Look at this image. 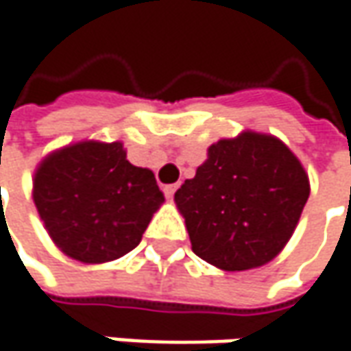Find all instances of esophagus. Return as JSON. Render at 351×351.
Returning a JSON list of instances; mask_svg holds the SVG:
<instances>
[{"mask_svg":"<svg viewBox=\"0 0 351 351\" xmlns=\"http://www.w3.org/2000/svg\"><path fill=\"white\" fill-rule=\"evenodd\" d=\"M162 192H165L167 198H173L176 192V184H165V186H162Z\"/></svg>","mask_w":351,"mask_h":351,"instance_id":"1","label":"esophagus"}]
</instances>
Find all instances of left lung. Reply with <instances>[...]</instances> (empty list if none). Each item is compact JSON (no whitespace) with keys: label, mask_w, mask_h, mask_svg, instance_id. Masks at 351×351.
Instances as JSON below:
<instances>
[{"label":"left lung","mask_w":351,"mask_h":351,"mask_svg":"<svg viewBox=\"0 0 351 351\" xmlns=\"http://www.w3.org/2000/svg\"><path fill=\"white\" fill-rule=\"evenodd\" d=\"M311 186L291 149L245 131L208 149L196 176L175 192L192 252L223 271L269 263L297 228Z\"/></svg>","instance_id":"left-lung-1"}]
</instances>
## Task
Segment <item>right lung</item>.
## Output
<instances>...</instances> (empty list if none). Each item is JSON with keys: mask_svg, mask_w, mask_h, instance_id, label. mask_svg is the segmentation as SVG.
<instances>
[{"mask_svg": "<svg viewBox=\"0 0 351 351\" xmlns=\"http://www.w3.org/2000/svg\"><path fill=\"white\" fill-rule=\"evenodd\" d=\"M33 200L60 252L106 263L139 245L165 196L149 169L125 159L121 143L84 141L40 162Z\"/></svg>", "mask_w": 351, "mask_h": 351, "instance_id": "right-lung-1", "label": "right lung"}]
</instances>
